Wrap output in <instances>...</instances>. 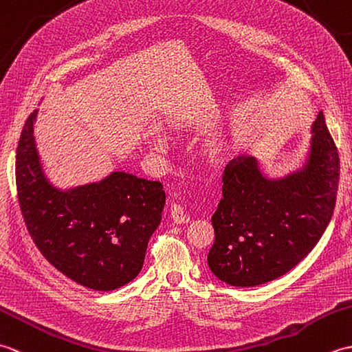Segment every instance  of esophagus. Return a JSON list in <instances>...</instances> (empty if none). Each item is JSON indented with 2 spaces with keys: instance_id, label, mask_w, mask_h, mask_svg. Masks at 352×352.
Returning a JSON list of instances; mask_svg holds the SVG:
<instances>
[{
  "instance_id": "esophagus-1",
  "label": "esophagus",
  "mask_w": 352,
  "mask_h": 352,
  "mask_svg": "<svg viewBox=\"0 0 352 352\" xmlns=\"http://www.w3.org/2000/svg\"><path fill=\"white\" fill-rule=\"evenodd\" d=\"M170 219L174 223H188L190 219L189 216L184 213V208L180 204H172L170 206Z\"/></svg>"
}]
</instances>
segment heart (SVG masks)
<instances>
[{
	"mask_svg": "<svg viewBox=\"0 0 352 352\" xmlns=\"http://www.w3.org/2000/svg\"><path fill=\"white\" fill-rule=\"evenodd\" d=\"M149 145L154 149H162L163 144L160 139L151 138L149 139ZM230 153V144L223 138H212L206 140L199 148V159L208 168H218L221 164L227 160Z\"/></svg>",
	"mask_w": 352,
	"mask_h": 352,
	"instance_id": "1",
	"label": "heart"
}]
</instances>
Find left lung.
Wrapping results in <instances>:
<instances>
[{
  "label": "left lung",
  "mask_w": 352,
  "mask_h": 352,
  "mask_svg": "<svg viewBox=\"0 0 352 352\" xmlns=\"http://www.w3.org/2000/svg\"><path fill=\"white\" fill-rule=\"evenodd\" d=\"M307 162L287 177L263 175L256 157L228 162L212 216L210 271L223 283L252 287L287 274L315 248L331 221L340 162L325 118L311 125Z\"/></svg>",
  "instance_id": "left-lung-1"
}]
</instances>
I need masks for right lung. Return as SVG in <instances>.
<instances>
[{
    "label": "right lung",
    "instance_id": "add662e5",
    "mask_svg": "<svg viewBox=\"0 0 352 352\" xmlns=\"http://www.w3.org/2000/svg\"><path fill=\"white\" fill-rule=\"evenodd\" d=\"M34 110L16 149L22 216L37 250L68 278L94 290H115L138 276L149 237L162 221L163 186L125 172L62 190L45 177L34 144Z\"/></svg>",
    "mask_w": 352,
    "mask_h": 352
}]
</instances>
